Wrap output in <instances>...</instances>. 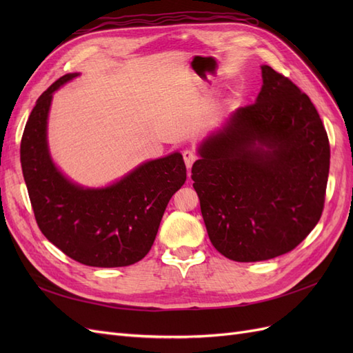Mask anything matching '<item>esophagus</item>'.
Here are the masks:
<instances>
[{
    "label": "esophagus",
    "instance_id": "esophagus-1",
    "mask_svg": "<svg viewBox=\"0 0 353 353\" xmlns=\"http://www.w3.org/2000/svg\"><path fill=\"white\" fill-rule=\"evenodd\" d=\"M183 156H184V162L187 165V168L190 169L191 166H193V163L197 160V153L194 150H191V148H187V150L183 152Z\"/></svg>",
    "mask_w": 353,
    "mask_h": 353
}]
</instances>
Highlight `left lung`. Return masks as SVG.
Instances as JSON below:
<instances>
[{"mask_svg":"<svg viewBox=\"0 0 353 353\" xmlns=\"http://www.w3.org/2000/svg\"><path fill=\"white\" fill-rule=\"evenodd\" d=\"M254 103L232 113L200 147L191 178L209 239L236 262L292 252L323 215L330 143L296 83L262 66Z\"/></svg>","mask_w":353,"mask_h":353,"instance_id":"1","label":"left lung"}]
</instances>
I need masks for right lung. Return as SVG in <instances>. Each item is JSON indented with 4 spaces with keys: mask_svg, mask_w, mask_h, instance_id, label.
I'll return each mask as SVG.
<instances>
[{
    "mask_svg": "<svg viewBox=\"0 0 353 353\" xmlns=\"http://www.w3.org/2000/svg\"><path fill=\"white\" fill-rule=\"evenodd\" d=\"M77 77L65 74L41 94L20 143V162L32 209L44 236L69 258L88 266L116 268L152 249L170 197L185 183L183 154L138 166L108 188L90 190L63 176L47 147L52 92Z\"/></svg>",
    "mask_w": 353,
    "mask_h": 353,
    "instance_id": "add662e5",
    "label": "right lung"
}]
</instances>
